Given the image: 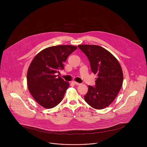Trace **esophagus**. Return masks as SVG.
<instances>
[{
	"label": "esophagus",
	"mask_w": 147,
	"mask_h": 147,
	"mask_svg": "<svg viewBox=\"0 0 147 147\" xmlns=\"http://www.w3.org/2000/svg\"><path fill=\"white\" fill-rule=\"evenodd\" d=\"M73 84L74 85H76V86H80L81 84H80L78 82H77L76 81H73Z\"/></svg>",
	"instance_id": "esophagus-1"
}]
</instances>
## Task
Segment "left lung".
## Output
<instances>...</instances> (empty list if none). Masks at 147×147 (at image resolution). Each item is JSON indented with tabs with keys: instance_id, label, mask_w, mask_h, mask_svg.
Masks as SVG:
<instances>
[{
	"instance_id": "left-lung-1",
	"label": "left lung",
	"mask_w": 147,
	"mask_h": 147,
	"mask_svg": "<svg viewBox=\"0 0 147 147\" xmlns=\"http://www.w3.org/2000/svg\"><path fill=\"white\" fill-rule=\"evenodd\" d=\"M78 47L87 56L92 73L97 75L95 86H88L84 99L94 109L105 108L115 99L121 88L123 81L121 67L111 52L100 46Z\"/></svg>"
}]
</instances>
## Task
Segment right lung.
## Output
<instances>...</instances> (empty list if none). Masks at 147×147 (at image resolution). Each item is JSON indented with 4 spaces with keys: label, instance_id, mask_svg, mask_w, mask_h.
<instances>
[{
    "label": "right lung",
    "instance_id": "1",
    "mask_svg": "<svg viewBox=\"0 0 147 147\" xmlns=\"http://www.w3.org/2000/svg\"><path fill=\"white\" fill-rule=\"evenodd\" d=\"M77 48L72 45L48 47L33 59L27 71L28 90L35 101L42 107L51 109L62 100L69 82L56 75L64 69L67 57Z\"/></svg>",
    "mask_w": 147,
    "mask_h": 147
}]
</instances>
